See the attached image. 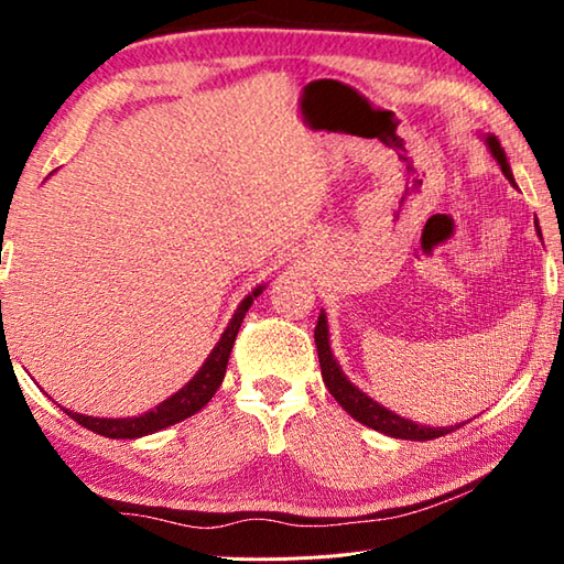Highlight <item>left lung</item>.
<instances>
[{"instance_id": "left-lung-1", "label": "left lung", "mask_w": 564, "mask_h": 564, "mask_svg": "<svg viewBox=\"0 0 564 564\" xmlns=\"http://www.w3.org/2000/svg\"><path fill=\"white\" fill-rule=\"evenodd\" d=\"M488 141V147L492 151V156L498 159V164L502 169V174L512 181V171L508 159H505V151L500 147V141L495 137L485 139ZM514 184V181H512ZM316 346H318V360H321V373H323V383L330 390V395L338 400L340 408L346 410L348 415H352L358 420V423L373 427L378 433H386V435H393V437H403V441H433V437H441L453 433L455 427H427V425H417L413 420H405L395 413H390L383 405H378L373 398H368L366 393H360V390L350 383V380L343 376V370L338 368V362L333 360V352L328 348V323L326 316H318L316 323Z\"/></svg>"}]
</instances>
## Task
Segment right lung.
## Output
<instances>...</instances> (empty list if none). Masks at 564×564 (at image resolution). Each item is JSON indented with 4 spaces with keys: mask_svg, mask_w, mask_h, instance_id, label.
Wrapping results in <instances>:
<instances>
[{
    "mask_svg": "<svg viewBox=\"0 0 564 564\" xmlns=\"http://www.w3.org/2000/svg\"><path fill=\"white\" fill-rule=\"evenodd\" d=\"M259 293H261V289H256L251 295H246L241 305H238V311L234 313L231 323H228V328L224 330L221 340L216 343L212 356L206 358V362L202 366V370L194 376V380H188V383L181 388L176 395H171L154 410H149V413L139 415V417H91V415L72 413V410H64V408L62 410L72 420H76L79 425L89 427L91 433H99L104 437H141V435L156 433V431H161V427H169V425L178 423V420L198 413V410H202L208 400L214 398L218 386L224 383L228 356H231L238 328H241V323L246 318L248 305L253 303V299Z\"/></svg>",
    "mask_w": 564,
    "mask_h": 564,
    "instance_id": "1",
    "label": "right lung"
}]
</instances>
